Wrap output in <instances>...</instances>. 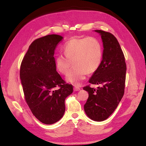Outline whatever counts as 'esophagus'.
Returning <instances> with one entry per match:
<instances>
[{"label": "esophagus", "mask_w": 146, "mask_h": 146, "mask_svg": "<svg viewBox=\"0 0 146 146\" xmlns=\"http://www.w3.org/2000/svg\"><path fill=\"white\" fill-rule=\"evenodd\" d=\"M80 90V88H79V87H78V86H75V87L74 88V91H79V90Z\"/></svg>", "instance_id": "esophagus-1"}]
</instances>
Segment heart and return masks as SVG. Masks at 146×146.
Returning <instances> with one entry per match:
<instances>
[{"label":"heart","mask_w":146,"mask_h":146,"mask_svg":"<svg viewBox=\"0 0 146 146\" xmlns=\"http://www.w3.org/2000/svg\"><path fill=\"white\" fill-rule=\"evenodd\" d=\"M63 50L65 56H56V67L60 73L66 74L73 62L74 67L68 73L66 79L74 85H80L88 73H94L101 66L102 47L95 37L72 38L64 44Z\"/></svg>","instance_id":"obj_1"}]
</instances>
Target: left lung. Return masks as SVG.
<instances>
[{"label": "left lung", "mask_w": 146, "mask_h": 146, "mask_svg": "<svg viewBox=\"0 0 146 146\" xmlns=\"http://www.w3.org/2000/svg\"><path fill=\"white\" fill-rule=\"evenodd\" d=\"M101 36L104 50L102 62L89 82L101 85L96 89L83 88L89 97L84 105L87 116L95 121H103L115 110L124 94L126 63L120 45L112 34L95 30Z\"/></svg>", "instance_id": "obj_1"}]
</instances>
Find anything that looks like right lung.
Instances as JSON below:
<instances>
[{"instance_id":"right-lung-1","label":"right lung","mask_w":146,"mask_h":146,"mask_svg":"<svg viewBox=\"0 0 146 146\" xmlns=\"http://www.w3.org/2000/svg\"><path fill=\"white\" fill-rule=\"evenodd\" d=\"M63 38L51 34L35 40L21 65L25 101L34 115L45 124L56 123L63 117L65 99L73 90V86L66 83L57 73L55 65L54 51Z\"/></svg>"}]
</instances>
